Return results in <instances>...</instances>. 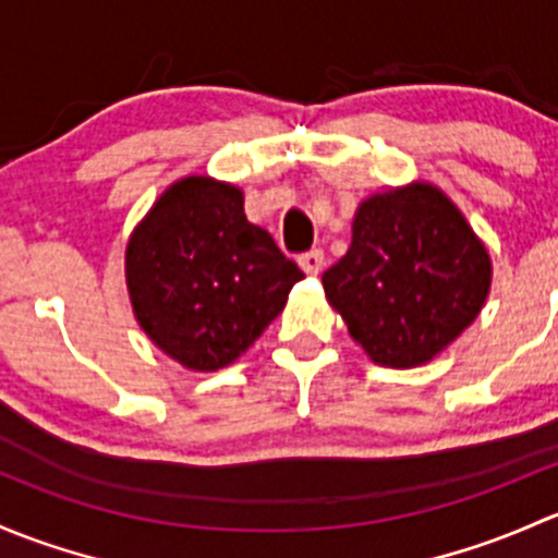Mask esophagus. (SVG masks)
I'll return each mask as SVG.
<instances>
[{
  "mask_svg": "<svg viewBox=\"0 0 558 558\" xmlns=\"http://www.w3.org/2000/svg\"><path fill=\"white\" fill-rule=\"evenodd\" d=\"M298 263H301V268L308 274V277H317V274L322 271V266H325V252L308 250L298 257Z\"/></svg>",
  "mask_w": 558,
  "mask_h": 558,
  "instance_id": "obj_1",
  "label": "esophagus"
}]
</instances>
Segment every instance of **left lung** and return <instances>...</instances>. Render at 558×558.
<instances>
[{
	"mask_svg": "<svg viewBox=\"0 0 558 558\" xmlns=\"http://www.w3.org/2000/svg\"><path fill=\"white\" fill-rule=\"evenodd\" d=\"M322 284L373 363L413 367L478 317L492 263L438 187L411 185L360 204L352 246Z\"/></svg>",
	"mask_w": 558,
	"mask_h": 558,
	"instance_id": "left-lung-1",
	"label": "left lung"
}]
</instances>
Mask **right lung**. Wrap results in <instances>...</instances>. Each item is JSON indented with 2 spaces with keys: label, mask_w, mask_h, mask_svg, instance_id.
I'll list each match as a JSON object with an SVG mask.
<instances>
[{
  "label": "right lung",
  "mask_w": 558,
  "mask_h": 558,
  "mask_svg": "<svg viewBox=\"0 0 558 558\" xmlns=\"http://www.w3.org/2000/svg\"><path fill=\"white\" fill-rule=\"evenodd\" d=\"M303 271L252 226L239 187L187 177L158 198L125 250L140 325L191 371H217L260 338Z\"/></svg>",
  "instance_id": "add662e5"
}]
</instances>
